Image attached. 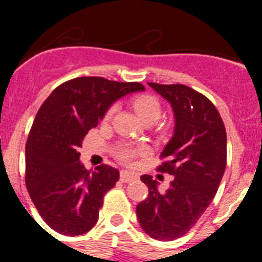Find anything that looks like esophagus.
<instances>
[{"label": "esophagus", "instance_id": "34e87169", "mask_svg": "<svg viewBox=\"0 0 262 262\" xmlns=\"http://www.w3.org/2000/svg\"><path fill=\"white\" fill-rule=\"evenodd\" d=\"M138 178L139 176L136 173L128 172V170H120V181L122 182H133Z\"/></svg>", "mask_w": 262, "mask_h": 262}]
</instances>
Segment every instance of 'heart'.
I'll return each instance as SVG.
<instances>
[{
    "mask_svg": "<svg viewBox=\"0 0 262 262\" xmlns=\"http://www.w3.org/2000/svg\"><path fill=\"white\" fill-rule=\"evenodd\" d=\"M133 106L138 115L142 118L143 122L145 123H155L160 119L163 114V107L160 103L159 99L154 96H139L133 101ZM118 105H111L106 110L103 115V122H108L111 118L114 117L115 111H117ZM114 156L119 160L120 163L131 164L134 159L138 156H144L148 154V147L145 145H134L129 143H119L115 145Z\"/></svg>",
    "mask_w": 262,
    "mask_h": 262,
    "instance_id": "obj_1",
    "label": "heart"
}]
</instances>
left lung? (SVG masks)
<instances>
[{
  "label": "left lung",
  "instance_id": "1",
  "mask_svg": "<svg viewBox=\"0 0 262 262\" xmlns=\"http://www.w3.org/2000/svg\"><path fill=\"white\" fill-rule=\"evenodd\" d=\"M148 85L174 111V135L157 166V172L174 178L160 193L152 176H142L149 194L136 214L145 233L170 242L189 232L214 200L227 165V134L219 111L202 93L182 84Z\"/></svg>",
  "mask_w": 262,
  "mask_h": 262
}]
</instances>
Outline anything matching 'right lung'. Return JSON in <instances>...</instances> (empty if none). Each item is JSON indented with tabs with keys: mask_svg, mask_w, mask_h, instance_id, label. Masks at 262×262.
Listing matches in <instances>:
<instances>
[{
	"mask_svg": "<svg viewBox=\"0 0 262 262\" xmlns=\"http://www.w3.org/2000/svg\"><path fill=\"white\" fill-rule=\"evenodd\" d=\"M144 90L140 82L77 77L53 90L39 108L26 143V187L43 221L67 236L96 226L103 196L119 180L110 165L88 170L78 147L120 97Z\"/></svg>",
	"mask_w": 262,
	"mask_h": 262,
	"instance_id": "1",
	"label": "right lung"
}]
</instances>
